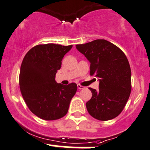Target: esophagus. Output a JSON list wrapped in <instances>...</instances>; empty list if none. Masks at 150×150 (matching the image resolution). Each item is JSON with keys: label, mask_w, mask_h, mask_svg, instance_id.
<instances>
[{"label": "esophagus", "mask_w": 150, "mask_h": 150, "mask_svg": "<svg viewBox=\"0 0 150 150\" xmlns=\"http://www.w3.org/2000/svg\"><path fill=\"white\" fill-rule=\"evenodd\" d=\"M77 87H78L79 90H81V89H84V87H83V86L80 85V84H77Z\"/></svg>", "instance_id": "obj_1"}]
</instances>
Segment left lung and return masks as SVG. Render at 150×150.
<instances>
[{
	"label": "left lung",
	"mask_w": 150,
	"mask_h": 150,
	"mask_svg": "<svg viewBox=\"0 0 150 150\" xmlns=\"http://www.w3.org/2000/svg\"><path fill=\"white\" fill-rule=\"evenodd\" d=\"M76 47L90 63V75L99 81L98 90L89 88L92 98L86 103L87 112L98 120L114 119L123 110L131 92V71L125 54L104 39Z\"/></svg>",
	"instance_id": "left-lung-1"
}]
</instances>
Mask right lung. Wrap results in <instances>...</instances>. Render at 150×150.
Returning a JSON list of instances; mask_svg holds the SVG:
<instances>
[{
    "label": "right lung",
    "mask_w": 150,
    "mask_h": 150,
    "mask_svg": "<svg viewBox=\"0 0 150 150\" xmlns=\"http://www.w3.org/2000/svg\"><path fill=\"white\" fill-rule=\"evenodd\" d=\"M73 46L47 44L35 46L25 54L20 67V88L30 110L44 120H55L67 114L77 85L58 84L56 73Z\"/></svg>",
    "instance_id": "1"
}]
</instances>
